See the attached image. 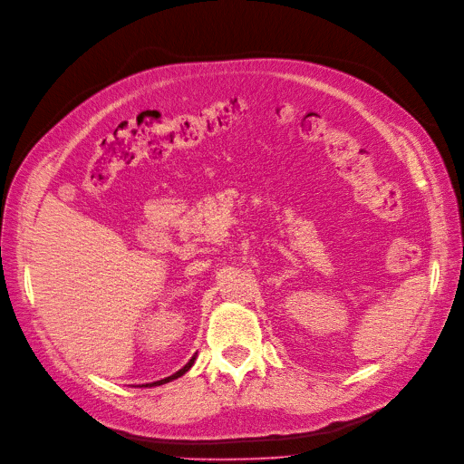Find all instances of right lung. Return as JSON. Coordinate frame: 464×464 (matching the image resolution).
Returning <instances> with one entry per match:
<instances>
[{
	"label": "right lung",
	"instance_id": "obj_1",
	"mask_svg": "<svg viewBox=\"0 0 464 464\" xmlns=\"http://www.w3.org/2000/svg\"><path fill=\"white\" fill-rule=\"evenodd\" d=\"M193 363H195V357H191L188 359V363L183 367V369H179L178 372H174L171 376H166V379H162V381H157V382H149V384H143V386H160V384H166V382H169V381H176V379H179V376H183L188 369L193 367Z\"/></svg>",
	"mask_w": 464,
	"mask_h": 464
}]
</instances>
